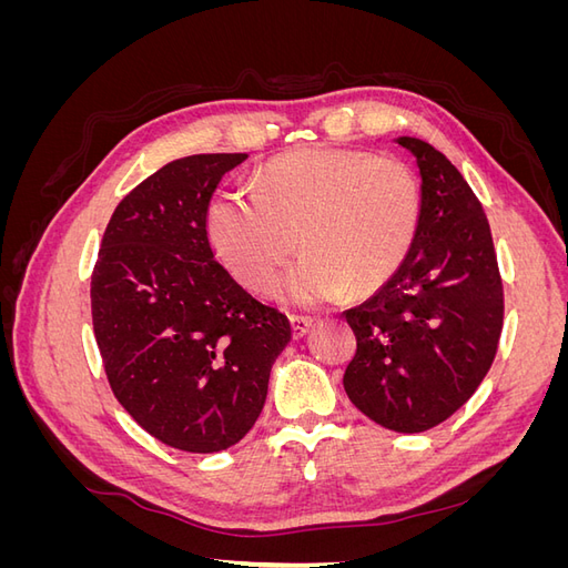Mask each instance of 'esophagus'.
I'll use <instances>...</instances> for the list:
<instances>
[{
	"instance_id": "1",
	"label": "esophagus",
	"mask_w": 568,
	"mask_h": 568,
	"mask_svg": "<svg viewBox=\"0 0 568 568\" xmlns=\"http://www.w3.org/2000/svg\"><path fill=\"white\" fill-rule=\"evenodd\" d=\"M288 320H291V332H294L296 338H301L303 334L311 332V326L315 322L313 317H307V315H291Z\"/></svg>"
}]
</instances>
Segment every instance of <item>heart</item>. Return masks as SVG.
<instances>
[{
    "instance_id": "heart-1",
    "label": "heart",
    "mask_w": 568,
    "mask_h": 568,
    "mask_svg": "<svg viewBox=\"0 0 568 568\" xmlns=\"http://www.w3.org/2000/svg\"><path fill=\"white\" fill-rule=\"evenodd\" d=\"M419 217V180L405 161L317 144L265 163L255 192L213 199L209 234L222 265L253 291L274 282L301 242L307 251L280 294L315 303L346 284L367 294L388 282L415 244Z\"/></svg>"
}]
</instances>
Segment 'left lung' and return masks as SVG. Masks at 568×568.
Returning a JSON list of instances; mask_svg holds the SVG:
<instances>
[{"instance_id":"left-lung-1","label":"left lung","mask_w":568,"mask_h":568,"mask_svg":"<svg viewBox=\"0 0 568 568\" xmlns=\"http://www.w3.org/2000/svg\"><path fill=\"white\" fill-rule=\"evenodd\" d=\"M422 173V217L405 263L346 320L357 351L343 374L353 405L400 434L426 432L467 403L503 334L505 288L484 205L459 170L400 136Z\"/></svg>"}]
</instances>
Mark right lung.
I'll use <instances>...</instances> for the list:
<instances>
[{
    "instance_id": "add662e5",
    "label": "right lung",
    "mask_w": 568,
    "mask_h": 568,
    "mask_svg": "<svg viewBox=\"0 0 568 568\" xmlns=\"http://www.w3.org/2000/svg\"><path fill=\"white\" fill-rule=\"evenodd\" d=\"M246 153L163 165L115 205L92 270V324L111 390L153 438L186 453L242 440L291 338L211 248L205 215Z\"/></svg>"
}]
</instances>
